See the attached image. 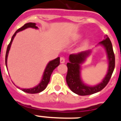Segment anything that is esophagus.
<instances>
[{
	"instance_id": "1",
	"label": "esophagus",
	"mask_w": 121,
	"mask_h": 121,
	"mask_svg": "<svg viewBox=\"0 0 121 121\" xmlns=\"http://www.w3.org/2000/svg\"><path fill=\"white\" fill-rule=\"evenodd\" d=\"M65 62V58H63V57H61L60 58V63H64Z\"/></svg>"
}]
</instances>
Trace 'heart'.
<instances>
[{"instance_id": "heart-1", "label": "heart", "mask_w": 121, "mask_h": 121, "mask_svg": "<svg viewBox=\"0 0 121 121\" xmlns=\"http://www.w3.org/2000/svg\"><path fill=\"white\" fill-rule=\"evenodd\" d=\"M81 37H82V35H77V36L75 37L74 40H75V41H77V40L80 39ZM88 44H89V41H88L87 40L84 41V42L82 43V45L80 46V50H84V49H85V48H86L88 46Z\"/></svg>"}]
</instances>
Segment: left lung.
<instances>
[{
    "label": "left lung",
    "mask_w": 121,
    "mask_h": 121,
    "mask_svg": "<svg viewBox=\"0 0 121 121\" xmlns=\"http://www.w3.org/2000/svg\"><path fill=\"white\" fill-rule=\"evenodd\" d=\"M99 45L103 46L106 51L108 59V69L106 76L100 84L94 86H89L82 82L80 76L81 64L86 60L90 55L91 50L81 52L78 54H73L69 56V62L67 63V74L66 81L69 87L74 93L81 96L89 95L101 91L106 87L112 77L115 68V55L111 41L108 36L104 35V39L99 43Z\"/></svg>",
    "instance_id": "8db88e82"
}]
</instances>
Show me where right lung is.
Segmentation results:
<instances>
[{"mask_svg":"<svg viewBox=\"0 0 121 121\" xmlns=\"http://www.w3.org/2000/svg\"><path fill=\"white\" fill-rule=\"evenodd\" d=\"M35 28V29H37L38 28L37 26H36V24L34 23V22H28V23H26L25 24L24 26H22V27L19 28L18 30L15 32V34H13V35L12 36V39H11V41L9 43V44L6 50V58H5V61H6V66L7 68V59H8V53H9V50L10 49V47H11V45H12V41L14 39L15 36L16 35L17 33H18L20 31H22V30H25L26 28ZM60 65V57L56 58L53 60L50 61L48 62V63L47 64V65L46 67V68L45 69V71H44V73H43V78L41 81L40 82L39 84L37 85V86L34 87H32V88H30V89H21L22 91L24 92H26L27 93H30V94H35V93H40L43 91L44 89L47 87V86L48 82L50 81V76H51V74L53 72V71L55 69L58 65Z\"/></svg>","mask_w":121,"mask_h":121,"instance_id":"right-lung-1","label":"right lung"}]
</instances>
